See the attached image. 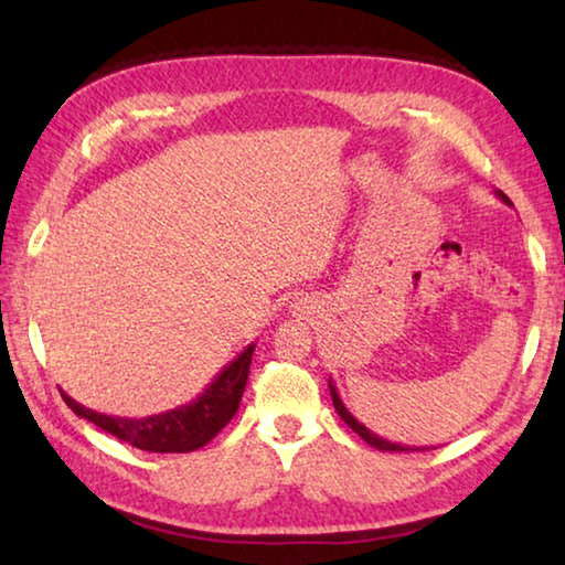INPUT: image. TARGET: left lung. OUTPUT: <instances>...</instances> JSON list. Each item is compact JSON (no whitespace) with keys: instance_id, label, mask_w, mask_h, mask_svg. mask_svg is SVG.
<instances>
[{"instance_id":"8db88e82","label":"left lung","mask_w":565,"mask_h":565,"mask_svg":"<svg viewBox=\"0 0 565 565\" xmlns=\"http://www.w3.org/2000/svg\"><path fill=\"white\" fill-rule=\"evenodd\" d=\"M499 199L501 202H505V204H511V199L503 194V191H499ZM329 391H331V401H333V408H337V414L343 418V424H347L351 431H356L363 441H366L369 446H374V448H379V451H428V446H416V448H411V446H404V444H391V441H386V438H381V436H376L374 431H369L366 426L361 424V420H356L351 416V411L343 406V401H341V396H339V391H337V386H333V381L329 379ZM431 448H436V446H431Z\"/></svg>"}]
</instances>
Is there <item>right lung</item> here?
I'll return each mask as SVG.
<instances>
[{
  "label": "right lung",
  "mask_w": 565,
  "mask_h": 565,
  "mask_svg": "<svg viewBox=\"0 0 565 565\" xmlns=\"http://www.w3.org/2000/svg\"><path fill=\"white\" fill-rule=\"evenodd\" d=\"M254 349L256 343H248L232 363H226L222 374L214 376V381L204 388L202 396L189 401L186 406L171 408L157 416H107L76 404L72 396H62L64 404L70 406L76 416L92 420V424L99 426L102 431L117 436L119 441H127L134 448H141V451L151 454H189L206 446L218 431H222L228 420L234 418L238 404H242Z\"/></svg>",
  "instance_id": "right-lung-1"
}]
</instances>
